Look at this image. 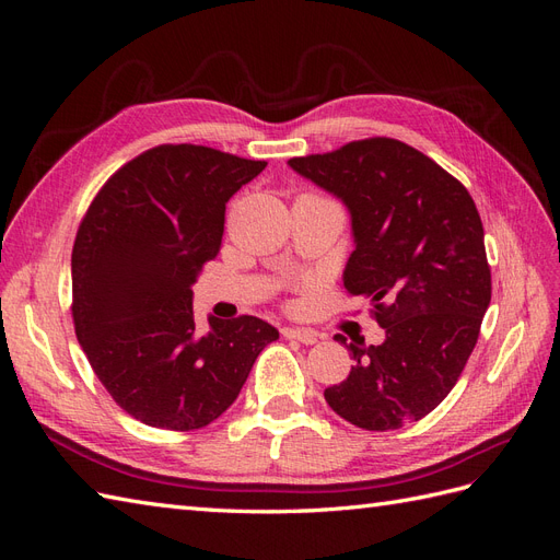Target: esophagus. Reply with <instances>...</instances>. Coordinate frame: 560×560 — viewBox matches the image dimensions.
<instances>
[{"instance_id":"obj_1","label":"esophagus","mask_w":560,"mask_h":560,"mask_svg":"<svg viewBox=\"0 0 560 560\" xmlns=\"http://www.w3.org/2000/svg\"><path fill=\"white\" fill-rule=\"evenodd\" d=\"M282 336L290 338V341H301L303 346L317 343V334L311 329H296V327H282Z\"/></svg>"}]
</instances>
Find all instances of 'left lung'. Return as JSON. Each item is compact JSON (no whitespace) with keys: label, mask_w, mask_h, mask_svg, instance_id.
Segmentation results:
<instances>
[{"label":"left lung","mask_w":560,"mask_h":560,"mask_svg":"<svg viewBox=\"0 0 560 560\" xmlns=\"http://www.w3.org/2000/svg\"><path fill=\"white\" fill-rule=\"evenodd\" d=\"M290 165L346 202L354 249L343 287L371 301L385 329L381 346H348L354 366L325 389L327 404L371 432L425 418L460 378L490 303L477 206L442 165L393 138L354 140Z\"/></svg>","instance_id":"1"}]
</instances>
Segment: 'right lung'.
I'll list each match as a JSON object with an SVG mask.
<instances>
[{
    "mask_svg": "<svg viewBox=\"0 0 560 560\" xmlns=\"http://www.w3.org/2000/svg\"><path fill=\"white\" fill-rule=\"evenodd\" d=\"M264 167L202 144H159L118 167L81 219L74 331L112 399L144 425H210L278 338L252 315L198 329L191 303L196 276L222 247L229 198Z\"/></svg>",
    "mask_w": 560,
    "mask_h": 560,
    "instance_id": "right-lung-1",
    "label": "right lung"
}]
</instances>
